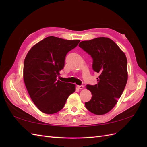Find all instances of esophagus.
I'll return each instance as SVG.
<instances>
[{"label":"esophagus","mask_w":147,"mask_h":147,"mask_svg":"<svg viewBox=\"0 0 147 147\" xmlns=\"http://www.w3.org/2000/svg\"><path fill=\"white\" fill-rule=\"evenodd\" d=\"M77 87H78V89H80V90H82V89L84 88V86L83 85H78Z\"/></svg>","instance_id":"1"}]
</instances>
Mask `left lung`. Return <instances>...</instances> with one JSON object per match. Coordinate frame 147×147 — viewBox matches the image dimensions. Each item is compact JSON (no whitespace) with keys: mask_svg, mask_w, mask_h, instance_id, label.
Instances as JSON below:
<instances>
[{"mask_svg":"<svg viewBox=\"0 0 147 147\" xmlns=\"http://www.w3.org/2000/svg\"><path fill=\"white\" fill-rule=\"evenodd\" d=\"M92 57V69L98 73V83L86 86L92 94L86 108L97 115H104L117 104L127 81V62L124 53L112 40L98 37L78 45Z\"/></svg>","mask_w":147,"mask_h":147,"instance_id":"1","label":"left lung"}]
</instances>
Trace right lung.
I'll return each instance as SVG.
<instances>
[{"instance_id":"1","label":"right lung","mask_w":147,"mask_h":147,"mask_svg":"<svg viewBox=\"0 0 147 147\" xmlns=\"http://www.w3.org/2000/svg\"><path fill=\"white\" fill-rule=\"evenodd\" d=\"M80 42L50 36L34 45L26 55L24 82L31 99L43 113L59 112L75 92V84L63 82L57 77L64 68L66 55Z\"/></svg>"}]
</instances>
